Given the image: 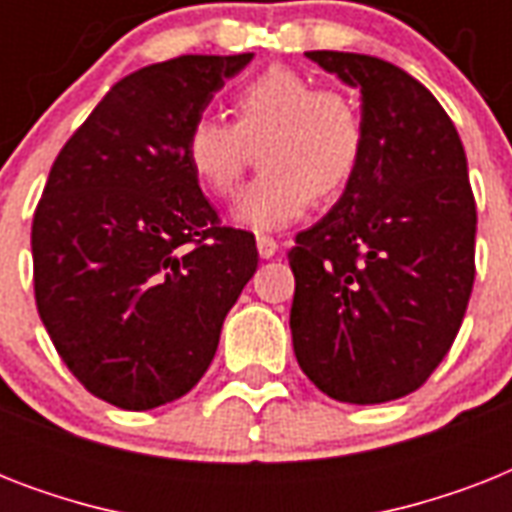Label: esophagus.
I'll return each mask as SVG.
<instances>
[{"mask_svg": "<svg viewBox=\"0 0 512 512\" xmlns=\"http://www.w3.org/2000/svg\"><path fill=\"white\" fill-rule=\"evenodd\" d=\"M257 252H260L263 260H268V257H273L279 252V241L271 239V236H257Z\"/></svg>", "mask_w": 512, "mask_h": 512, "instance_id": "1", "label": "esophagus"}]
</instances>
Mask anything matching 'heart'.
<instances>
[{
    "label": "heart",
    "instance_id": "heart-1",
    "mask_svg": "<svg viewBox=\"0 0 512 512\" xmlns=\"http://www.w3.org/2000/svg\"><path fill=\"white\" fill-rule=\"evenodd\" d=\"M236 122L196 116L185 130L183 154L193 177L215 196H233L257 151V175L233 207V223L249 231H281L332 196L356 172L364 148L358 106L340 90H316L308 76L273 66L233 98Z\"/></svg>",
    "mask_w": 512,
    "mask_h": 512
}]
</instances>
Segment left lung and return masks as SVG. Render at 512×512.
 Instances as JSON below:
<instances>
[{
  "instance_id": "left-lung-1",
  "label": "left lung",
  "mask_w": 512,
  "mask_h": 512,
  "mask_svg": "<svg viewBox=\"0 0 512 512\" xmlns=\"http://www.w3.org/2000/svg\"><path fill=\"white\" fill-rule=\"evenodd\" d=\"M361 92L364 148L337 204L289 249L297 364L342 404L428 380L476 279V199L462 140L428 87L388 60L305 52Z\"/></svg>"
}]
</instances>
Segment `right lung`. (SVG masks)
Returning <instances> with one entry per match:
<instances>
[{"label": "right lung", "instance_id": "obj_1", "mask_svg": "<svg viewBox=\"0 0 512 512\" xmlns=\"http://www.w3.org/2000/svg\"><path fill=\"white\" fill-rule=\"evenodd\" d=\"M180 55L124 76L52 164L31 225L36 311L92 396L146 412L185 396L257 268L185 162L188 124L247 66Z\"/></svg>", "mask_w": 512, "mask_h": 512}]
</instances>
